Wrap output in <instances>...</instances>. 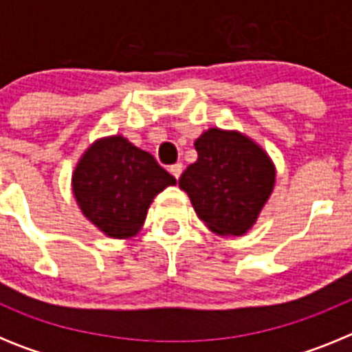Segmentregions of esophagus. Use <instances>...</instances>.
<instances>
[{
	"label": "esophagus",
	"instance_id": "esophagus-1",
	"mask_svg": "<svg viewBox=\"0 0 352 352\" xmlns=\"http://www.w3.org/2000/svg\"><path fill=\"white\" fill-rule=\"evenodd\" d=\"M169 173L173 174L174 178L178 179L179 176H182V173H183V166H182V164H174V166L169 167Z\"/></svg>",
	"mask_w": 352,
	"mask_h": 352
}]
</instances>
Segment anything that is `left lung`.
<instances>
[{
  "label": "left lung",
  "mask_w": 352,
  "mask_h": 352,
  "mask_svg": "<svg viewBox=\"0 0 352 352\" xmlns=\"http://www.w3.org/2000/svg\"><path fill=\"white\" fill-rule=\"evenodd\" d=\"M194 146L197 160L182 174L179 188L208 229L220 236L245 234L273 190V162L239 132L210 129Z\"/></svg>",
  "instance_id": "left-lung-1"
}]
</instances>
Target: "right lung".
I'll return each mask as SVG.
<instances>
[{
    "instance_id": "right-lung-1",
    "label": "right lung",
    "mask_w": 352,
    "mask_h": 352,
    "mask_svg": "<svg viewBox=\"0 0 352 352\" xmlns=\"http://www.w3.org/2000/svg\"><path fill=\"white\" fill-rule=\"evenodd\" d=\"M176 178L153 155L121 135L100 139L77 164L72 186L84 217L111 238H130L144 223L157 194Z\"/></svg>"
}]
</instances>
